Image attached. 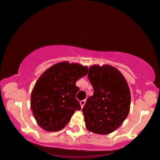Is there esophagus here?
Instances as JSON below:
<instances>
[{"label": "esophagus", "mask_w": 160, "mask_h": 160, "mask_svg": "<svg viewBox=\"0 0 160 160\" xmlns=\"http://www.w3.org/2000/svg\"><path fill=\"white\" fill-rule=\"evenodd\" d=\"M85 102L86 101L84 100H82V101H80V105H81V106H82V108H83L84 107V104H85Z\"/></svg>", "instance_id": "1"}]
</instances>
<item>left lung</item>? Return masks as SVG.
Returning a JSON list of instances; mask_svg holds the SVG:
<instances>
[{
  "label": "left lung",
  "mask_w": 160,
  "mask_h": 160,
  "mask_svg": "<svg viewBox=\"0 0 160 160\" xmlns=\"http://www.w3.org/2000/svg\"><path fill=\"white\" fill-rule=\"evenodd\" d=\"M88 78L93 95L82 109L86 129L96 134H110L121 127L129 114V85L122 73L108 64L91 66Z\"/></svg>",
  "instance_id": "obj_1"
}]
</instances>
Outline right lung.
Listing matches in <instances>:
<instances>
[{
  "label": "right lung",
  "instance_id": "add662e5",
  "mask_svg": "<svg viewBox=\"0 0 160 160\" xmlns=\"http://www.w3.org/2000/svg\"><path fill=\"white\" fill-rule=\"evenodd\" d=\"M88 72V67L62 61L39 76L31 92V108L41 128L48 132L61 130L75 112L81 110L76 99L79 91L76 82Z\"/></svg>",
  "mask_w": 160,
  "mask_h": 160
}]
</instances>
